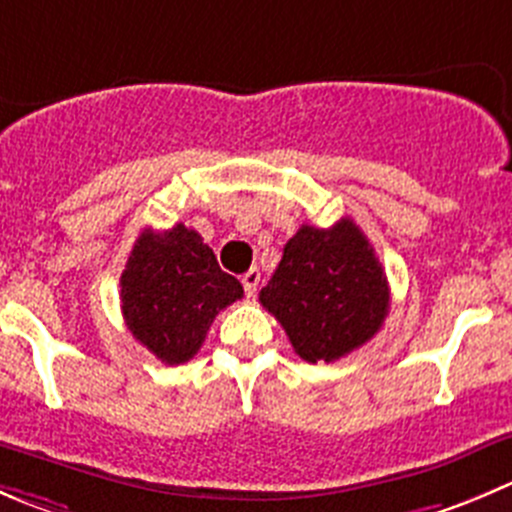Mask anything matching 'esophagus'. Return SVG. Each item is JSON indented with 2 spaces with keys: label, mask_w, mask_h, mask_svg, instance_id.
I'll list each match as a JSON object with an SVG mask.
<instances>
[{
  "label": "esophagus",
  "mask_w": 512,
  "mask_h": 512,
  "mask_svg": "<svg viewBox=\"0 0 512 512\" xmlns=\"http://www.w3.org/2000/svg\"><path fill=\"white\" fill-rule=\"evenodd\" d=\"M257 285H260V270H257V267H252V270H247L245 275H242V287H245V295L255 297Z\"/></svg>",
  "instance_id": "1"
}]
</instances>
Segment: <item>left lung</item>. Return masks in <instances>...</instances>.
<instances>
[{
  "instance_id": "8db88e82",
  "label": "left lung",
  "mask_w": 512,
  "mask_h": 512,
  "mask_svg": "<svg viewBox=\"0 0 512 512\" xmlns=\"http://www.w3.org/2000/svg\"><path fill=\"white\" fill-rule=\"evenodd\" d=\"M260 302L307 362H332L382 327L390 287L370 240L342 217L332 227L302 225L282 250Z\"/></svg>"
}]
</instances>
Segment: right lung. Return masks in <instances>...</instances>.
Returning <instances> with one entry per match:
<instances>
[{
  "label": "right lung",
  "instance_id": "obj_1",
  "mask_svg": "<svg viewBox=\"0 0 512 512\" xmlns=\"http://www.w3.org/2000/svg\"><path fill=\"white\" fill-rule=\"evenodd\" d=\"M127 330L165 365H182L205 342L212 320L242 297L240 280L220 270L195 230H145L122 272Z\"/></svg>",
  "mask_w": 512,
  "mask_h": 512
}]
</instances>
